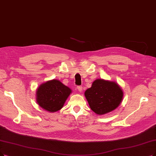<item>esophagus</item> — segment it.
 <instances>
[{
	"label": "esophagus",
	"instance_id": "1",
	"mask_svg": "<svg viewBox=\"0 0 156 156\" xmlns=\"http://www.w3.org/2000/svg\"><path fill=\"white\" fill-rule=\"evenodd\" d=\"M77 90H79V92H81L83 91V87L81 86H77Z\"/></svg>",
	"mask_w": 156,
	"mask_h": 156
}]
</instances>
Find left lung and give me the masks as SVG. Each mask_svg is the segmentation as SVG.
<instances>
[{"label": "left lung", "instance_id": "obj_1", "mask_svg": "<svg viewBox=\"0 0 156 156\" xmlns=\"http://www.w3.org/2000/svg\"><path fill=\"white\" fill-rule=\"evenodd\" d=\"M84 95L91 109L97 115L109 113L116 109L123 99V93L116 83L101 79H96Z\"/></svg>", "mask_w": 156, "mask_h": 156}]
</instances>
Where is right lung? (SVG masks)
<instances>
[{"label": "right lung", "mask_w": 156, "mask_h": 156, "mask_svg": "<svg viewBox=\"0 0 156 156\" xmlns=\"http://www.w3.org/2000/svg\"><path fill=\"white\" fill-rule=\"evenodd\" d=\"M72 90L59 80L53 79L41 84L36 91V101L43 109L56 112L63 107Z\"/></svg>", "instance_id": "obj_1"}]
</instances>
